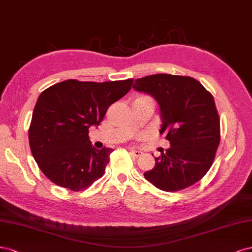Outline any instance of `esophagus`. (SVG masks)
Returning a JSON list of instances; mask_svg holds the SVG:
<instances>
[{
    "label": "esophagus",
    "instance_id": "esophagus-1",
    "mask_svg": "<svg viewBox=\"0 0 252 252\" xmlns=\"http://www.w3.org/2000/svg\"><path fill=\"white\" fill-rule=\"evenodd\" d=\"M129 152H131L132 155H133L134 157H136V158L142 156V154H143V153H142L141 151H139V150H131Z\"/></svg>",
    "mask_w": 252,
    "mask_h": 252
}]
</instances>
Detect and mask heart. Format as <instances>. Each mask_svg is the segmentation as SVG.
<instances>
[{
    "mask_svg": "<svg viewBox=\"0 0 252 252\" xmlns=\"http://www.w3.org/2000/svg\"><path fill=\"white\" fill-rule=\"evenodd\" d=\"M142 97H148V96H142Z\"/></svg>",
    "mask_w": 252,
    "mask_h": 252,
    "instance_id": "1",
    "label": "heart"
}]
</instances>
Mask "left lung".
Here are the masks:
<instances>
[{
  "mask_svg": "<svg viewBox=\"0 0 252 252\" xmlns=\"http://www.w3.org/2000/svg\"><path fill=\"white\" fill-rule=\"evenodd\" d=\"M136 91L151 94L161 110L170 148L143 174L157 189L177 191L201 180L213 165L220 144V117L214 96L189 76L154 74L136 79Z\"/></svg>",
  "mask_w": 252,
  "mask_h": 252,
  "instance_id": "obj_1",
  "label": "left lung"
}]
</instances>
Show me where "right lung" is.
<instances>
[{"instance_id":"1","label":"right lung","mask_w":252,"mask_h":252,"mask_svg":"<svg viewBox=\"0 0 252 252\" xmlns=\"http://www.w3.org/2000/svg\"><path fill=\"white\" fill-rule=\"evenodd\" d=\"M133 80L67 79L40 93L28 136L32 156L48 179L80 191L103 176L113 150L92 147L89 127L99 126L110 105L129 91Z\"/></svg>"}]
</instances>
